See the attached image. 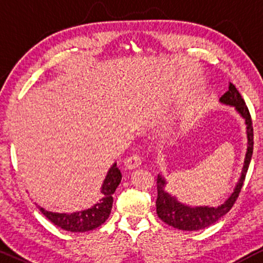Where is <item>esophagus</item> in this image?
I'll return each instance as SVG.
<instances>
[{"label": "esophagus", "instance_id": "34e87169", "mask_svg": "<svg viewBox=\"0 0 263 263\" xmlns=\"http://www.w3.org/2000/svg\"><path fill=\"white\" fill-rule=\"evenodd\" d=\"M123 163H125L126 168H128V170H135V168L140 167L141 165L142 158L138 155H132V156L127 157Z\"/></svg>", "mask_w": 263, "mask_h": 263}]
</instances>
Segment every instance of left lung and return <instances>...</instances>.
I'll return each instance as SVG.
<instances>
[{
	"instance_id": "1",
	"label": "left lung",
	"mask_w": 263,
	"mask_h": 263,
	"mask_svg": "<svg viewBox=\"0 0 263 263\" xmlns=\"http://www.w3.org/2000/svg\"><path fill=\"white\" fill-rule=\"evenodd\" d=\"M220 102L229 106H234L235 110L237 111L238 115L245 120L246 132H247V152L245 156V162H243L242 172L241 177L235 186L232 194L225 200L224 204L219 206H189L183 203H179L176 197L171 195L164 190L165 188V179L161 174H158L157 178V215L158 218L164 221L165 224L173 228L179 229V230L185 231H198L201 229L208 228V226L214 225L218 220H220L225 214H228L232 205L235 204L236 199L240 194L241 188L243 185V180L246 178L247 170H249L250 162L253 152V127L251 115H250L249 108H247L245 100L234 84H229V90L224 95L220 98Z\"/></svg>"
}]
</instances>
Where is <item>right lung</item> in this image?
<instances>
[{"label": "right lung", "instance_id": "obj_1", "mask_svg": "<svg viewBox=\"0 0 263 263\" xmlns=\"http://www.w3.org/2000/svg\"><path fill=\"white\" fill-rule=\"evenodd\" d=\"M121 172L117 168L116 163H114L110 170H108L104 183L101 185L100 200L89 209L69 214L53 213V211L45 210L44 208H38L45 218L50 220L58 228H62L63 230L71 232L91 231L104 224L110 216L114 203L112 194L119 186L120 182H121Z\"/></svg>", "mask_w": 263, "mask_h": 263}]
</instances>
